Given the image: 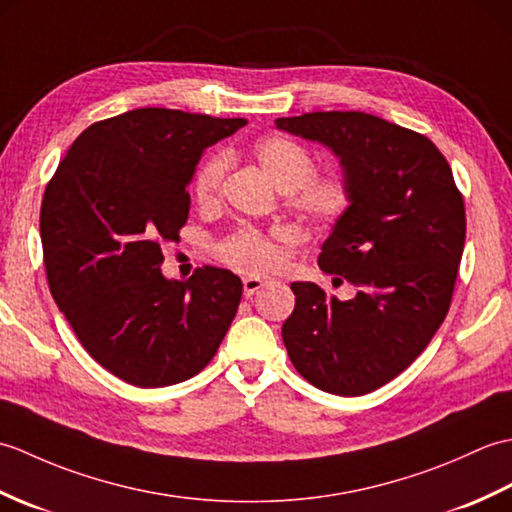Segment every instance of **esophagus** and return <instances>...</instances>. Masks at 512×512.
<instances>
[{"label": "esophagus", "mask_w": 512, "mask_h": 512, "mask_svg": "<svg viewBox=\"0 0 512 512\" xmlns=\"http://www.w3.org/2000/svg\"><path fill=\"white\" fill-rule=\"evenodd\" d=\"M266 286V281L264 279H259V277H246L244 279V295L246 297H253L257 290H262Z\"/></svg>", "instance_id": "1"}]
</instances>
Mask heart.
Instances as JSON below:
<instances>
[{
    "label": "heart",
    "mask_w": 512,
    "mask_h": 512,
    "mask_svg": "<svg viewBox=\"0 0 512 512\" xmlns=\"http://www.w3.org/2000/svg\"><path fill=\"white\" fill-rule=\"evenodd\" d=\"M255 158L275 187L290 193V204L314 224L336 222L347 211L350 191L347 184L336 176L314 178V158L299 143L284 136H270L255 145ZM228 169V158L215 154L206 158L193 180L195 200L200 204H213L220 198L222 182ZM217 255L228 266L244 273H266L273 268L277 250L273 239L255 231L239 228L217 246Z\"/></svg>",
    "instance_id": "1"
}]
</instances>
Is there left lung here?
Instances as JSON below:
<instances>
[{
	"label": "left lung",
	"mask_w": 512,
	"mask_h": 512,
	"mask_svg": "<svg viewBox=\"0 0 512 512\" xmlns=\"http://www.w3.org/2000/svg\"><path fill=\"white\" fill-rule=\"evenodd\" d=\"M275 125L339 158L350 206L319 266L358 288L341 301L295 281L284 345L314 387L369 394L416 361L447 317L466 235L462 195L427 136L378 116L310 112Z\"/></svg>",
	"instance_id": "8db88e82"
}]
</instances>
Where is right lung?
Wrapping results in <instances>:
<instances>
[{"mask_svg": "<svg viewBox=\"0 0 512 512\" xmlns=\"http://www.w3.org/2000/svg\"><path fill=\"white\" fill-rule=\"evenodd\" d=\"M244 125L165 107L118 114L74 140L43 193L52 299L94 361L129 385L195 376L235 319L242 279L213 266L167 279L160 244L187 222L204 149Z\"/></svg>", "mask_w": 512, "mask_h": 512, "instance_id": "obj_1", "label": "right lung"}]
</instances>
